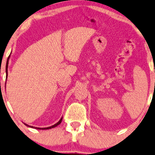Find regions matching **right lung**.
Here are the masks:
<instances>
[{
    "label": "right lung",
    "instance_id": "right-lung-1",
    "mask_svg": "<svg viewBox=\"0 0 155 155\" xmlns=\"http://www.w3.org/2000/svg\"><path fill=\"white\" fill-rule=\"evenodd\" d=\"M10 56L8 57V60H7V62H6V79H7V77H8V61H9V59H10ZM61 120H62V117H61V118L59 120V122H57L56 124H54V125H51L50 127H33V126H31V125H28V124H26V123H24L25 125H26V126H28L29 127H32V128H35V129H38V130H49V129H51L53 128V127H57V125L60 124L61 123Z\"/></svg>",
    "mask_w": 155,
    "mask_h": 155
}]
</instances>
